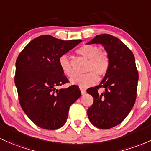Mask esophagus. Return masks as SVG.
<instances>
[{
	"mask_svg": "<svg viewBox=\"0 0 151 151\" xmlns=\"http://www.w3.org/2000/svg\"><path fill=\"white\" fill-rule=\"evenodd\" d=\"M80 91H81V93H82V94H86V89H82V88H80Z\"/></svg>",
	"mask_w": 151,
	"mask_h": 151,
	"instance_id": "1",
	"label": "esophagus"
}]
</instances>
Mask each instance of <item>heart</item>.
I'll return each instance as SVG.
<instances>
[{"instance_id": "heart-1", "label": "heart", "mask_w": 151, "mask_h": 151, "mask_svg": "<svg viewBox=\"0 0 151 151\" xmlns=\"http://www.w3.org/2000/svg\"><path fill=\"white\" fill-rule=\"evenodd\" d=\"M77 52L85 59H88L86 71L89 72L82 75H77L71 79L72 84L79 87H89L98 82V76H105L110 67V58L108 53L101 50L98 46L94 44H84L77 50ZM59 64L63 73L68 77H74L75 74L68 56L63 54L59 58Z\"/></svg>"}]
</instances>
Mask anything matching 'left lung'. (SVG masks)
Wrapping results in <instances>:
<instances>
[{"label":"left lung","mask_w":151,"mask_h":151,"mask_svg":"<svg viewBox=\"0 0 151 151\" xmlns=\"http://www.w3.org/2000/svg\"><path fill=\"white\" fill-rule=\"evenodd\" d=\"M100 44L108 53L110 67L99 85L87 89L94 98L87 110L89 121L100 129L119 125L132 110L137 95L138 72L130 49L117 37L110 34L96 36L87 44ZM104 88L105 92L98 93Z\"/></svg>","instance_id":"obj_1"}]
</instances>
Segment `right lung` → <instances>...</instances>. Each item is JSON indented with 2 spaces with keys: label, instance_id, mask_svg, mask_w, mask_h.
<instances>
[{
  "label": "right lung",
  "instance_id": "obj_1",
  "mask_svg": "<svg viewBox=\"0 0 151 151\" xmlns=\"http://www.w3.org/2000/svg\"><path fill=\"white\" fill-rule=\"evenodd\" d=\"M81 41L40 36L30 41L16 59L14 81L20 105L30 120L41 128L62 127L69 107L81 96L77 85L56 89L69 82L59 58Z\"/></svg>",
  "mask_w": 151,
  "mask_h": 151
}]
</instances>
